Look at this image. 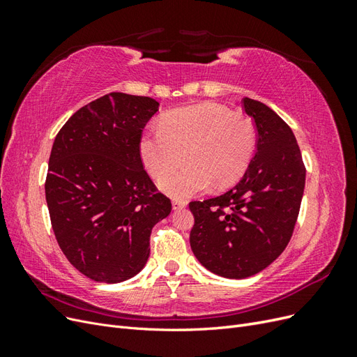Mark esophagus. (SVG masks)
Returning a JSON list of instances; mask_svg holds the SVG:
<instances>
[{"label":"esophagus","mask_w":357,"mask_h":357,"mask_svg":"<svg viewBox=\"0 0 357 357\" xmlns=\"http://www.w3.org/2000/svg\"><path fill=\"white\" fill-rule=\"evenodd\" d=\"M186 205H188L186 201H181V199H174V201H172V208H174V210L186 208Z\"/></svg>","instance_id":"obj_1"}]
</instances>
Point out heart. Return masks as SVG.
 <instances>
[{
  "mask_svg": "<svg viewBox=\"0 0 357 357\" xmlns=\"http://www.w3.org/2000/svg\"><path fill=\"white\" fill-rule=\"evenodd\" d=\"M139 158L153 177L167 174L185 152L188 167L159 180V188L174 198H189L207 190L231 186L250 164L256 149L253 123L231 114L223 105L204 102L167 113L159 128L139 138Z\"/></svg>",
  "mask_w": 357,
  "mask_h": 357,
  "instance_id": "heart-1",
  "label": "heart"
}]
</instances>
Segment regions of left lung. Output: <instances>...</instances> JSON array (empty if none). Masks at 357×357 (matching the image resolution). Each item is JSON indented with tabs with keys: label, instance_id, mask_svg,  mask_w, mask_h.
I'll return each mask as SVG.
<instances>
[{
	"label": "left lung",
	"instance_id": "1",
	"mask_svg": "<svg viewBox=\"0 0 357 357\" xmlns=\"http://www.w3.org/2000/svg\"><path fill=\"white\" fill-rule=\"evenodd\" d=\"M241 105L257 131L247 171L223 195L189 204L193 255L208 271L236 280L261 273L283 253L305 188V167L289 125L261 101L244 98Z\"/></svg>",
	"mask_w": 357,
	"mask_h": 357
}]
</instances>
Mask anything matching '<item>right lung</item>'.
I'll return each mask as SVG.
<instances>
[{
	"label": "right lung",
	"instance_id": "1",
	"mask_svg": "<svg viewBox=\"0 0 357 357\" xmlns=\"http://www.w3.org/2000/svg\"><path fill=\"white\" fill-rule=\"evenodd\" d=\"M158 109L149 96L112 92L75 112L53 142L45 185L52 228L70 264L93 282L142 271L153 226L171 213L138 149Z\"/></svg>",
	"mask_w": 357,
	"mask_h": 357
}]
</instances>
